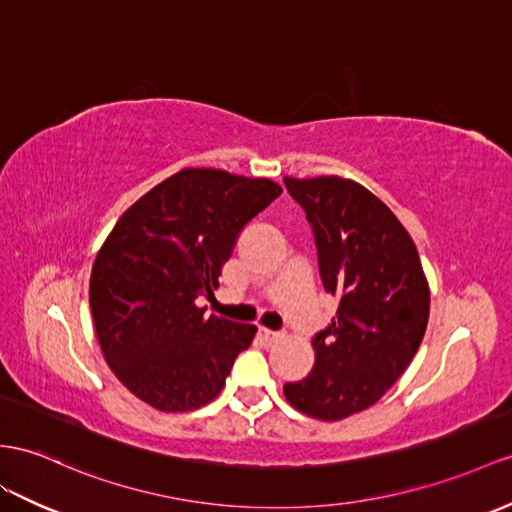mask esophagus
Here are the masks:
<instances>
[{
  "instance_id": "esophagus-1",
  "label": "esophagus",
  "mask_w": 512,
  "mask_h": 512,
  "mask_svg": "<svg viewBox=\"0 0 512 512\" xmlns=\"http://www.w3.org/2000/svg\"><path fill=\"white\" fill-rule=\"evenodd\" d=\"M258 339L263 341L265 345H271V343H276L280 339V334L273 332V330H267V328H260L258 330Z\"/></svg>"
}]
</instances>
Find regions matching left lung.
<instances>
[{"label": "left lung", "mask_w": 512, "mask_h": 512, "mask_svg": "<svg viewBox=\"0 0 512 512\" xmlns=\"http://www.w3.org/2000/svg\"><path fill=\"white\" fill-rule=\"evenodd\" d=\"M313 228L323 289L336 317L313 336L315 367L286 382L293 408L339 421L376 404L417 354L430 289L417 247L391 208L354 180L284 178Z\"/></svg>", "instance_id": "left-lung-1"}]
</instances>
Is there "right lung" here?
<instances>
[{
	"label": "right lung",
	"instance_id": "obj_1",
	"mask_svg": "<svg viewBox=\"0 0 512 512\" xmlns=\"http://www.w3.org/2000/svg\"><path fill=\"white\" fill-rule=\"evenodd\" d=\"M282 193L267 178L182 169L145 193L93 263L89 302L108 367L145 404L184 413L213 402L256 326L195 304L213 295L247 221Z\"/></svg>",
	"mask_w": 512,
	"mask_h": 512
}]
</instances>
